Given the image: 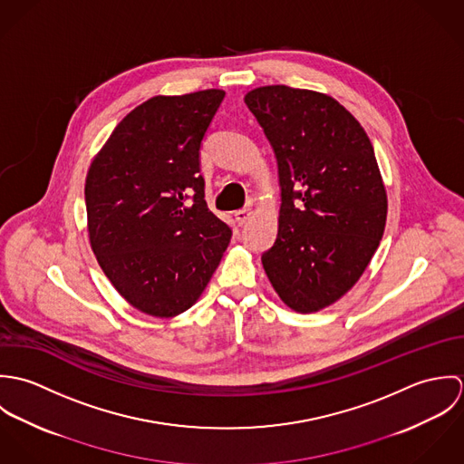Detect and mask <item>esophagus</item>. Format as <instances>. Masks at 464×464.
Segmentation results:
<instances>
[{
  "label": "esophagus",
  "mask_w": 464,
  "mask_h": 464,
  "mask_svg": "<svg viewBox=\"0 0 464 464\" xmlns=\"http://www.w3.org/2000/svg\"><path fill=\"white\" fill-rule=\"evenodd\" d=\"M234 216H236V221H237V223L243 227V225H245V223L250 219V216H252V210H250V208H241V210H237Z\"/></svg>",
  "instance_id": "34e87169"
}]
</instances>
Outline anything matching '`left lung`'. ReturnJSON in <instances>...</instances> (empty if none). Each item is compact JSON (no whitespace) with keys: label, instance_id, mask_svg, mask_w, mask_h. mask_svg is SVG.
<instances>
[{"label":"left lung","instance_id":"left-lung-1","mask_svg":"<svg viewBox=\"0 0 464 464\" xmlns=\"http://www.w3.org/2000/svg\"><path fill=\"white\" fill-rule=\"evenodd\" d=\"M245 103L275 151L282 191L266 275L287 307L316 313L353 287L384 234L388 197L372 140L316 91L266 85Z\"/></svg>","mask_w":464,"mask_h":464}]
</instances>
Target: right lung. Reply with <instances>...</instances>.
<instances>
[{"instance_id": "obj_1", "label": "right lung", "mask_w": 464, "mask_h": 464, "mask_svg": "<svg viewBox=\"0 0 464 464\" xmlns=\"http://www.w3.org/2000/svg\"><path fill=\"white\" fill-rule=\"evenodd\" d=\"M225 91L153 96L92 159L85 179L91 248L118 293L144 314L193 307L232 230L205 201L199 146Z\"/></svg>"}]
</instances>
